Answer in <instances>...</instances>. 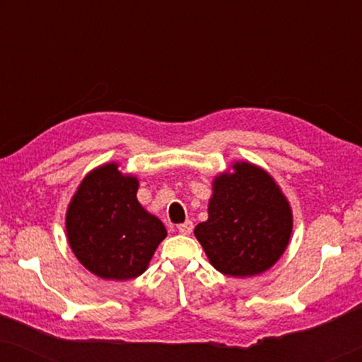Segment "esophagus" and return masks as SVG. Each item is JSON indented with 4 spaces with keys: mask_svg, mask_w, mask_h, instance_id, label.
Masks as SVG:
<instances>
[{
    "mask_svg": "<svg viewBox=\"0 0 362 362\" xmlns=\"http://www.w3.org/2000/svg\"><path fill=\"white\" fill-rule=\"evenodd\" d=\"M192 227H194V226H192V222L186 221V222H182V224L177 226V230H180L182 235H189L192 232Z\"/></svg>",
    "mask_w": 362,
    "mask_h": 362,
    "instance_id": "obj_1",
    "label": "esophagus"
}]
</instances>
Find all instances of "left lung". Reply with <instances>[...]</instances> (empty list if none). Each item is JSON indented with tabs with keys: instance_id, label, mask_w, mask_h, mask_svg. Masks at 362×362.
<instances>
[{
	"instance_id": "8db88e82",
	"label": "left lung",
	"mask_w": 362,
	"mask_h": 362,
	"mask_svg": "<svg viewBox=\"0 0 362 362\" xmlns=\"http://www.w3.org/2000/svg\"><path fill=\"white\" fill-rule=\"evenodd\" d=\"M291 229V206L270 173L235 161L212 181L207 221L196 226L194 235L217 272L245 279L280 260Z\"/></svg>"
}]
</instances>
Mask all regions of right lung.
I'll use <instances>...</instances> for the list:
<instances>
[{"label": "right lung", "mask_w": 362, "mask_h": 362, "mask_svg": "<svg viewBox=\"0 0 362 362\" xmlns=\"http://www.w3.org/2000/svg\"><path fill=\"white\" fill-rule=\"evenodd\" d=\"M140 181L117 161L88 171L66 212L69 245L103 280L140 276L168 235L163 222L136 199Z\"/></svg>", "instance_id": "add662e5"}]
</instances>
